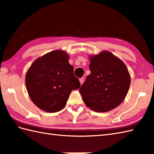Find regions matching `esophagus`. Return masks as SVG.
Returning a JSON list of instances; mask_svg holds the SVG:
<instances>
[{"label": "esophagus", "instance_id": "1", "mask_svg": "<svg viewBox=\"0 0 154 154\" xmlns=\"http://www.w3.org/2000/svg\"><path fill=\"white\" fill-rule=\"evenodd\" d=\"M79 81H80V83H81V85H82L83 83V82H84V78L83 77L80 78Z\"/></svg>", "mask_w": 154, "mask_h": 154}]
</instances>
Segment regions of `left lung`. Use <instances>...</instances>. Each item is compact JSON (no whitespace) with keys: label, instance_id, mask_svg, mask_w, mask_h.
I'll list each match as a JSON object with an SVG mask.
<instances>
[{"label":"left lung","instance_id":"obj_1","mask_svg":"<svg viewBox=\"0 0 154 154\" xmlns=\"http://www.w3.org/2000/svg\"><path fill=\"white\" fill-rule=\"evenodd\" d=\"M88 75L79 92L86 105L96 112L115 109L125 99L130 77L122 60L104 51L90 57Z\"/></svg>","mask_w":154,"mask_h":154}]
</instances>
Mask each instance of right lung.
I'll list each match as a JSON object with an SVG mask.
<instances>
[{"label": "right lung", "instance_id": "right-lung-1", "mask_svg": "<svg viewBox=\"0 0 154 154\" xmlns=\"http://www.w3.org/2000/svg\"><path fill=\"white\" fill-rule=\"evenodd\" d=\"M26 87L31 100L48 112L63 109L73 90L81 86L69 63L66 52L55 50L39 57L26 75Z\"/></svg>", "mask_w": 154, "mask_h": 154}]
</instances>
